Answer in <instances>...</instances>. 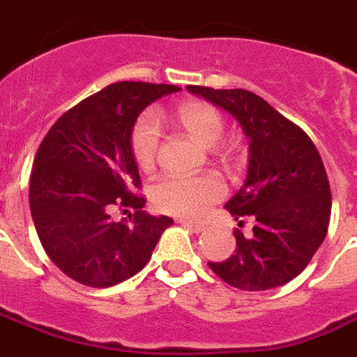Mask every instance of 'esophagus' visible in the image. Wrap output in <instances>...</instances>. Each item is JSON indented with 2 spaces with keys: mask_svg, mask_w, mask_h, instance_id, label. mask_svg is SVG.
<instances>
[{
  "mask_svg": "<svg viewBox=\"0 0 357 357\" xmlns=\"http://www.w3.org/2000/svg\"><path fill=\"white\" fill-rule=\"evenodd\" d=\"M179 224H183L185 227H188L190 231H194V233H202L205 229V224H202V222H188V220H179Z\"/></svg>",
  "mask_w": 357,
  "mask_h": 357,
  "instance_id": "obj_1",
  "label": "esophagus"
}]
</instances>
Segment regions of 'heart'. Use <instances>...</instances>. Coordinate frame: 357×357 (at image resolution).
Listing matches in <instances>:
<instances>
[{"mask_svg":"<svg viewBox=\"0 0 357 357\" xmlns=\"http://www.w3.org/2000/svg\"><path fill=\"white\" fill-rule=\"evenodd\" d=\"M170 123L183 130L188 137H192L202 146H213L224 133V119L216 108L205 102H183L172 113H153L152 117L139 119L130 135V152L137 165V169L150 170L158 155L159 130L158 123ZM222 196V185L211 176H196V178H179L170 176L153 185V204L161 211L198 218L214 202Z\"/></svg>","mask_w":357,"mask_h":357,"instance_id":"obj_1","label":"heart"}]
</instances>
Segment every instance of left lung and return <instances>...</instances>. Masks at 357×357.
<instances>
[{
  "mask_svg": "<svg viewBox=\"0 0 357 357\" xmlns=\"http://www.w3.org/2000/svg\"><path fill=\"white\" fill-rule=\"evenodd\" d=\"M190 93L236 117L249 139L248 176L225 208L253 220V233L236 229L238 249L208 262L234 288L260 291L289 282L303 271L328 231L332 194L323 159L303 128L248 89L187 86Z\"/></svg>",
  "mask_w": 357,
  "mask_h": 357,
  "instance_id": "left-lung-1",
  "label": "left lung"
}]
</instances>
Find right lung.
Instances as JSON below:
<instances>
[{
  "label": "right lung",
  "mask_w": 357,
  "mask_h": 357,
  "mask_svg": "<svg viewBox=\"0 0 357 357\" xmlns=\"http://www.w3.org/2000/svg\"><path fill=\"white\" fill-rule=\"evenodd\" d=\"M172 84L115 82L84 98L51 126L34 158L29 204L45 253L69 279L109 288L141 271L169 216L143 211L130 135L139 113ZM113 206H130L134 220L113 222Z\"/></svg>",
  "instance_id": "add662e5"
}]
</instances>
